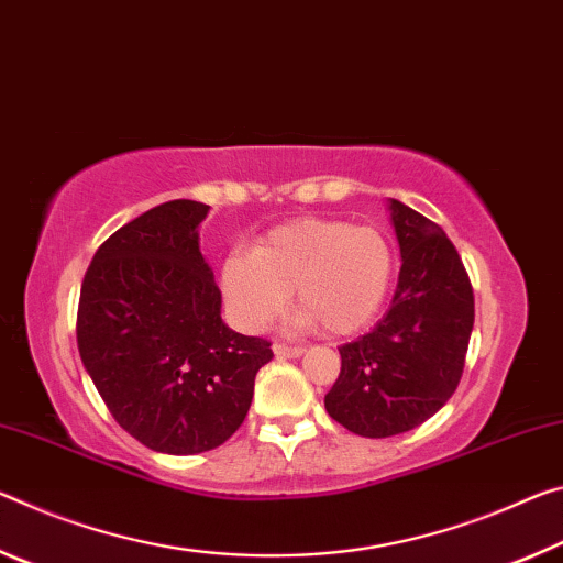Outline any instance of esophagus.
I'll use <instances>...</instances> for the list:
<instances>
[{
	"label": "esophagus",
	"mask_w": 563,
	"mask_h": 563,
	"mask_svg": "<svg viewBox=\"0 0 563 563\" xmlns=\"http://www.w3.org/2000/svg\"><path fill=\"white\" fill-rule=\"evenodd\" d=\"M272 352L279 356V358H297L303 354L301 346H289V344H282V342H274Z\"/></svg>",
	"instance_id": "obj_1"
}]
</instances>
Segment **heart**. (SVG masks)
Wrapping results in <instances>:
<instances>
[{
    "instance_id": "b5f03b06",
    "label": "heart",
    "mask_w": 563,
    "mask_h": 563,
    "mask_svg": "<svg viewBox=\"0 0 563 563\" xmlns=\"http://www.w3.org/2000/svg\"><path fill=\"white\" fill-rule=\"evenodd\" d=\"M394 249L376 227L339 219H294L221 262L219 289L229 319L260 331L294 297L301 319L329 336L362 331L384 307Z\"/></svg>"
}]
</instances>
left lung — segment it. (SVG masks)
<instances>
[{
    "mask_svg": "<svg viewBox=\"0 0 563 563\" xmlns=\"http://www.w3.org/2000/svg\"><path fill=\"white\" fill-rule=\"evenodd\" d=\"M401 252L389 311L339 346L342 372L324 396L329 417L358 437L384 439L434 417L462 379L474 329V291L444 229L389 199Z\"/></svg>",
    "mask_w": 563,
    "mask_h": 563,
    "instance_id": "8db88e82",
    "label": "left lung"
}]
</instances>
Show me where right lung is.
Returning a JSON list of instances; mask_svg holds the SVG:
<instances>
[{"label": "right lung", "instance_id": "1", "mask_svg": "<svg viewBox=\"0 0 563 563\" xmlns=\"http://www.w3.org/2000/svg\"><path fill=\"white\" fill-rule=\"evenodd\" d=\"M209 207L174 199L97 249L81 282L77 344L126 434L162 454H201L242 427L272 344L221 321V291L199 252Z\"/></svg>", "mask_w": 563, "mask_h": 563}]
</instances>
